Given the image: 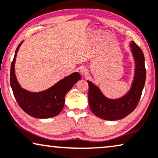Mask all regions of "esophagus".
<instances>
[{
    "instance_id": "34e87169",
    "label": "esophagus",
    "mask_w": 158,
    "mask_h": 158,
    "mask_svg": "<svg viewBox=\"0 0 158 158\" xmlns=\"http://www.w3.org/2000/svg\"><path fill=\"white\" fill-rule=\"evenodd\" d=\"M80 72H81V74L85 75L88 73V70L86 67H81V69H80Z\"/></svg>"
}]
</instances>
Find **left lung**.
<instances>
[{
  "label": "left lung",
  "instance_id": "1",
  "mask_svg": "<svg viewBox=\"0 0 158 158\" xmlns=\"http://www.w3.org/2000/svg\"><path fill=\"white\" fill-rule=\"evenodd\" d=\"M130 46L135 62V70L130 88L126 94L119 98H108L98 86L87 80L89 107L99 118L110 121L123 119L136 108L140 99L146 78L145 57L143 51L134 41H130Z\"/></svg>",
  "mask_w": 158,
  "mask_h": 158
}]
</instances>
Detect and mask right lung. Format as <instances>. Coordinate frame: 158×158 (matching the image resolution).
<instances>
[{
	"label": "right lung",
	"instance_id": "add662e5",
	"mask_svg": "<svg viewBox=\"0 0 158 158\" xmlns=\"http://www.w3.org/2000/svg\"><path fill=\"white\" fill-rule=\"evenodd\" d=\"M21 41L15 52L10 66V83L15 100L20 107L35 118L46 119L56 116L63 110L65 96L73 86L81 79L79 72H74L59 80L47 89L41 92H31L21 87L15 74V63Z\"/></svg>",
	"mask_w": 158,
	"mask_h": 158
}]
</instances>
